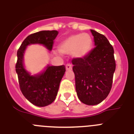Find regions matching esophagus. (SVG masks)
I'll return each mask as SVG.
<instances>
[{
	"instance_id": "1",
	"label": "esophagus",
	"mask_w": 134,
	"mask_h": 134,
	"mask_svg": "<svg viewBox=\"0 0 134 134\" xmlns=\"http://www.w3.org/2000/svg\"><path fill=\"white\" fill-rule=\"evenodd\" d=\"M66 70H72V66L70 64H68L66 65Z\"/></svg>"
}]
</instances>
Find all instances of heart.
I'll use <instances>...</instances> for the list:
<instances>
[{
	"mask_svg": "<svg viewBox=\"0 0 134 134\" xmlns=\"http://www.w3.org/2000/svg\"><path fill=\"white\" fill-rule=\"evenodd\" d=\"M93 40L88 34H79L68 37L60 43L58 50L65 55L72 54L76 58H82L90 52Z\"/></svg>",
	"mask_w": 134,
	"mask_h": 134,
	"instance_id": "heart-1",
	"label": "heart"
}]
</instances>
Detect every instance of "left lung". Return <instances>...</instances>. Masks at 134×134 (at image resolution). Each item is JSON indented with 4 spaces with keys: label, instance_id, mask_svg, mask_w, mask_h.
Segmentation results:
<instances>
[{
    "label": "left lung",
    "instance_id": "obj_1",
    "mask_svg": "<svg viewBox=\"0 0 134 134\" xmlns=\"http://www.w3.org/2000/svg\"><path fill=\"white\" fill-rule=\"evenodd\" d=\"M94 47L82 58L72 61L76 91L79 100L88 105H98L111 91L115 70L113 46L105 35L91 29Z\"/></svg>",
    "mask_w": 134,
    "mask_h": 134
}]
</instances>
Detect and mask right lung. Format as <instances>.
Wrapping results in <instances>:
<instances>
[{
  "instance_id": "add662e5",
  "label": "right lung",
  "mask_w": 134,
  "mask_h": 134,
  "mask_svg": "<svg viewBox=\"0 0 134 134\" xmlns=\"http://www.w3.org/2000/svg\"><path fill=\"white\" fill-rule=\"evenodd\" d=\"M58 34V31L55 30L41 31L31 34L25 39L17 51L15 68L20 88L25 97L37 107H45L54 102L66 68L64 65L48 64L41 72L31 74L25 66L24 54L27 46L31 44L42 45L48 50L52 51Z\"/></svg>"
}]
</instances>
